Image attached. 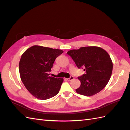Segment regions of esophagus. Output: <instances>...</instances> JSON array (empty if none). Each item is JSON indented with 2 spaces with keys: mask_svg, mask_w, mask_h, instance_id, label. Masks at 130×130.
I'll list each match as a JSON object with an SVG mask.
<instances>
[{
  "mask_svg": "<svg viewBox=\"0 0 130 130\" xmlns=\"http://www.w3.org/2000/svg\"><path fill=\"white\" fill-rule=\"evenodd\" d=\"M74 78V77H73V76H71L70 78H67V80H68V81H71V80H72Z\"/></svg>",
  "mask_w": 130,
  "mask_h": 130,
  "instance_id": "obj_1",
  "label": "esophagus"
}]
</instances>
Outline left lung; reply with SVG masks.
I'll list each match as a JSON object with an SVG mask.
<instances>
[{
  "instance_id": "obj_1",
  "label": "left lung",
  "mask_w": 130,
  "mask_h": 130,
  "mask_svg": "<svg viewBox=\"0 0 130 130\" xmlns=\"http://www.w3.org/2000/svg\"><path fill=\"white\" fill-rule=\"evenodd\" d=\"M67 54L78 68L85 73L78 77L81 85L76 91L85 96H92L103 90L109 81L113 63L108 53L98 46H85L71 50Z\"/></svg>"
}]
</instances>
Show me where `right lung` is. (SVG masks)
Returning <instances> with one entry per match:
<instances>
[{
  "label": "right lung",
  "mask_w": 130,
  "mask_h": 130,
  "mask_svg": "<svg viewBox=\"0 0 130 130\" xmlns=\"http://www.w3.org/2000/svg\"><path fill=\"white\" fill-rule=\"evenodd\" d=\"M62 50L34 45L21 56L19 63L21 79L26 88L36 98L46 100L59 91L63 78L49 76L56 58Z\"/></svg>",
  "instance_id": "1"
}]
</instances>
